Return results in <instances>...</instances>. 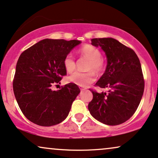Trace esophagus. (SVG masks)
Segmentation results:
<instances>
[{"label": "esophagus", "mask_w": 158, "mask_h": 158, "mask_svg": "<svg viewBox=\"0 0 158 158\" xmlns=\"http://www.w3.org/2000/svg\"><path fill=\"white\" fill-rule=\"evenodd\" d=\"M81 90L83 91V90H85V89H83V88H81Z\"/></svg>", "instance_id": "34e87169"}]
</instances>
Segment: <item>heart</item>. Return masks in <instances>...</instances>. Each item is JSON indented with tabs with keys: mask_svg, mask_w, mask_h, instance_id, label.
I'll list each match as a JSON object with an SVG mask.
<instances>
[{
	"mask_svg": "<svg viewBox=\"0 0 158 158\" xmlns=\"http://www.w3.org/2000/svg\"><path fill=\"white\" fill-rule=\"evenodd\" d=\"M79 54L83 57L88 59L89 63L87 69L90 72L85 73H75L69 77L70 82L75 83L81 87H86L95 81V73L100 74L104 69L105 63L101 58L100 50L90 44H85L79 50ZM64 65L69 73H72L76 69L75 58L72 54H68L64 60Z\"/></svg>",
	"mask_w": 158,
	"mask_h": 158,
	"instance_id": "b5f03b06",
	"label": "heart"
}]
</instances>
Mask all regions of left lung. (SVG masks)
Segmentation results:
<instances>
[{
	"instance_id": "8db88e82",
	"label": "left lung",
	"mask_w": 158,
	"mask_h": 158,
	"mask_svg": "<svg viewBox=\"0 0 158 158\" xmlns=\"http://www.w3.org/2000/svg\"><path fill=\"white\" fill-rule=\"evenodd\" d=\"M106 53L107 67L96 83L108 92L92 91L88 108L91 116L107 125H118L128 120L139 107L144 90L139 58L133 50L113 38L91 40Z\"/></svg>"
}]
</instances>
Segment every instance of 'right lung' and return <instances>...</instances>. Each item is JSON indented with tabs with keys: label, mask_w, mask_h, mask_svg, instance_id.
Returning <instances> with one entry per match:
<instances>
[{
	"label": "right lung",
	"mask_w": 158,
	"mask_h": 158,
	"mask_svg": "<svg viewBox=\"0 0 158 158\" xmlns=\"http://www.w3.org/2000/svg\"><path fill=\"white\" fill-rule=\"evenodd\" d=\"M81 43L78 40L45 39L19 57L13 81L14 94L21 111L33 123L50 127L67 117L81 90L72 83L57 91L52 90L51 86L67 75L64 58Z\"/></svg>",
	"instance_id": "obj_1"
}]
</instances>
